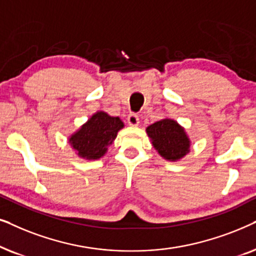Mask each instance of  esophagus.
<instances>
[{"mask_svg": "<svg viewBox=\"0 0 256 256\" xmlns=\"http://www.w3.org/2000/svg\"><path fill=\"white\" fill-rule=\"evenodd\" d=\"M128 125H131V126H138V124H139L138 116L136 114H130L128 117Z\"/></svg>", "mask_w": 256, "mask_h": 256, "instance_id": "obj_1", "label": "esophagus"}]
</instances>
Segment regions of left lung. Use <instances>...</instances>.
Wrapping results in <instances>:
<instances>
[{
	"instance_id": "1",
	"label": "left lung",
	"mask_w": 256,
	"mask_h": 256,
	"mask_svg": "<svg viewBox=\"0 0 256 256\" xmlns=\"http://www.w3.org/2000/svg\"><path fill=\"white\" fill-rule=\"evenodd\" d=\"M146 134L164 159L176 162L190 152V142L185 130L173 119L165 118L148 126Z\"/></svg>"
}]
</instances>
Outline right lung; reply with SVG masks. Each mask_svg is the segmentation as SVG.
<instances>
[{
	"instance_id": "obj_1",
	"label": "right lung",
	"mask_w": 256,
	"mask_h": 256,
	"mask_svg": "<svg viewBox=\"0 0 256 256\" xmlns=\"http://www.w3.org/2000/svg\"><path fill=\"white\" fill-rule=\"evenodd\" d=\"M124 122L119 117H111L106 112L98 111L92 114L78 131L71 134L69 142L80 158L97 160L103 156L117 137Z\"/></svg>"
}]
</instances>
